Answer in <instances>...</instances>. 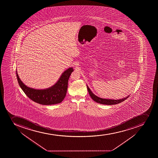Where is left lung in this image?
<instances>
[{"label":"left lung","mask_w":158,"mask_h":158,"mask_svg":"<svg viewBox=\"0 0 158 158\" xmlns=\"http://www.w3.org/2000/svg\"><path fill=\"white\" fill-rule=\"evenodd\" d=\"M87 89H88V92L89 93V95H90L93 100L96 102L97 103L102 104V105H113L118 104V103H119L120 102H123L124 100L128 98L129 96V95H128V96L124 97L123 98L116 99H116H111L102 98L98 97L97 96L95 95L91 91V89L89 88L88 85H87Z\"/></svg>","instance_id":"left-lung-1"}]
</instances>
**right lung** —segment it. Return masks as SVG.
Wrapping results in <instances>:
<instances>
[{"label":"right lung","mask_w":158,"mask_h":158,"mask_svg":"<svg viewBox=\"0 0 158 158\" xmlns=\"http://www.w3.org/2000/svg\"><path fill=\"white\" fill-rule=\"evenodd\" d=\"M73 71V68L69 67L63 73L55 85L50 88L41 89L26 85L20 80L17 70L16 73L20 88L30 99L41 105H52L61 103L64 99L67 92L69 78Z\"/></svg>","instance_id":"right-lung-1"}]
</instances>
